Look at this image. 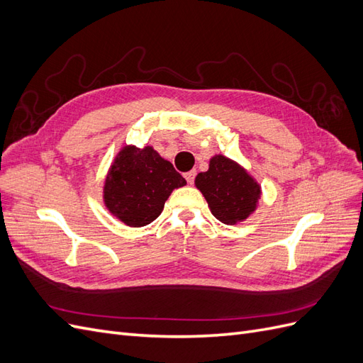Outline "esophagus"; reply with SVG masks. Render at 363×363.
<instances>
[{
    "instance_id": "obj_1",
    "label": "esophagus",
    "mask_w": 363,
    "mask_h": 363,
    "mask_svg": "<svg viewBox=\"0 0 363 363\" xmlns=\"http://www.w3.org/2000/svg\"><path fill=\"white\" fill-rule=\"evenodd\" d=\"M195 175H196L195 171H189V172L184 174V179H186V182H188L189 184H192L194 180H195Z\"/></svg>"
}]
</instances>
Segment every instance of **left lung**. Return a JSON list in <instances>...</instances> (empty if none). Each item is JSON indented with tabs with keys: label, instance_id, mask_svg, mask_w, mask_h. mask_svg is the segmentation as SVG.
Returning a JSON list of instances; mask_svg holds the SVG:
<instances>
[{
	"label": "left lung",
	"instance_id": "obj_1",
	"mask_svg": "<svg viewBox=\"0 0 363 363\" xmlns=\"http://www.w3.org/2000/svg\"><path fill=\"white\" fill-rule=\"evenodd\" d=\"M195 186L206 199L212 215L227 225L245 221L256 212L262 188L236 160L215 155L208 169L195 177Z\"/></svg>",
	"mask_w": 363,
	"mask_h": 363
}]
</instances>
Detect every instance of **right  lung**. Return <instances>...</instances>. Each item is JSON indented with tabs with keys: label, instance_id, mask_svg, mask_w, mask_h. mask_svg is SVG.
<instances>
[{
	"label": "right lung",
	"instance_id": "right-lung-1",
	"mask_svg": "<svg viewBox=\"0 0 363 363\" xmlns=\"http://www.w3.org/2000/svg\"><path fill=\"white\" fill-rule=\"evenodd\" d=\"M186 180L151 145H124L107 171L103 203L128 227H144L162 213L164 201Z\"/></svg>",
	"mask_w": 363,
	"mask_h": 363
}]
</instances>
